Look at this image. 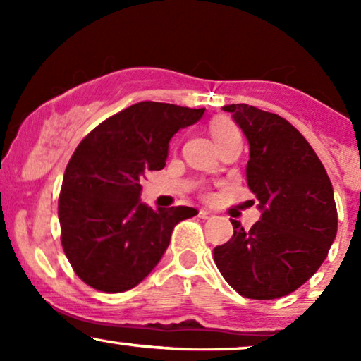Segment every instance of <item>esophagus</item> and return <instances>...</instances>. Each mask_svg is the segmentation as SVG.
Returning a JSON list of instances; mask_svg holds the SVG:
<instances>
[{"label":"esophagus","mask_w":361,"mask_h":361,"mask_svg":"<svg viewBox=\"0 0 361 361\" xmlns=\"http://www.w3.org/2000/svg\"><path fill=\"white\" fill-rule=\"evenodd\" d=\"M198 217H200V219H212L214 214L209 212V210H200V212H198Z\"/></svg>","instance_id":"34e87169"}]
</instances>
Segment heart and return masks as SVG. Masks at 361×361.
Wrapping results in <instances>:
<instances>
[{"label":"heart","instance_id":"heart-1","mask_svg":"<svg viewBox=\"0 0 361 361\" xmlns=\"http://www.w3.org/2000/svg\"><path fill=\"white\" fill-rule=\"evenodd\" d=\"M210 135H212L214 142L219 146H222L224 142H227V140L234 139V137H241L239 135V128L235 127V123L233 120L226 118V117H219V118H214L212 122H210Z\"/></svg>","mask_w":361,"mask_h":361}]
</instances>
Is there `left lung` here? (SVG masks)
Returning a JSON list of instances; mask_svg holds the SVG:
<instances>
[{"instance_id":"left-lung-1","label":"left lung","mask_w":361,"mask_h":361,"mask_svg":"<svg viewBox=\"0 0 361 361\" xmlns=\"http://www.w3.org/2000/svg\"><path fill=\"white\" fill-rule=\"evenodd\" d=\"M222 110L250 142L246 180L261 219L250 231L231 221L233 238L215 247L214 261L243 297L280 299L319 270L336 238L333 185L304 135L280 115L246 103Z\"/></svg>"}]
</instances>
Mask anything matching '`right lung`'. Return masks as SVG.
Listing matches in <instances>:
<instances>
[{
    "mask_svg": "<svg viewBox=\"0 0 361 361\" xmlns=\"http://www.w3.org/2000/svg\"><path fill=\"white\" fill-rule=\"evenodd\" d=\"M205 109L140 102L111 115L81 140L59 195L62 250L73 270L100 292H126L154 270L192 207L152 210L140 180L164 168L169 140Z\"/></svg>",
    "mask_w": 361,
    "mask_h": 361,
    "instance_id": "obj_1",
    "label": "right lung"
}]
</instances>
